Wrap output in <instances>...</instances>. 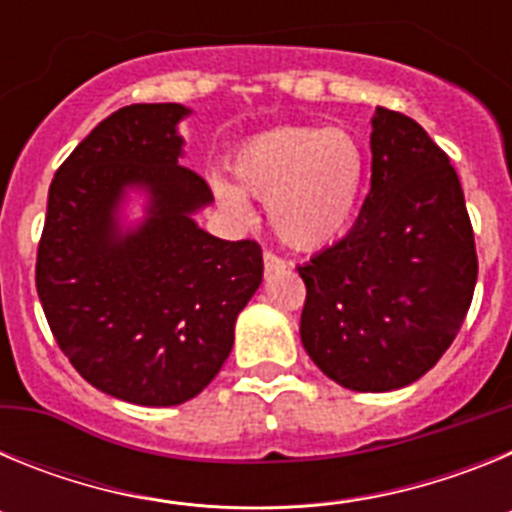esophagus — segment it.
<instances>
[{
  "mask_svg": "<svg viewBox=\"0 0 512 512\" xmlns=\"http://www.w3.org/2000/svg\"><path fill=\"white\" fill-rule=\"evenodd\" d=\"M264 266L266 271H282L287 269V259H282V256L274 251H264Z\"/></svg>",
  "mask_w": 512,
  "mask_h": 512,
  "instance_id": "1",
  "label": "esophagus"
}]
</instances>
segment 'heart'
Wrapping results in <instances>:
<instances>
[{"label": "heart", "mask_w": 512, "mask_h": 512, "mask_svg": "<svg viewBox=\"0 0 512 512\" xmlns=\"http://www.w3.org/2000/svg\"><path fill=\"white\" fill-rule=\"evenodd\" d=\"M246 192L269 200V220L284 243L320 248L346 233L366 182V156L346 130L297 125L248 140L233 158ZM235 215H248L243 197L217 184Z\"/></svg>", "instance_id": "obj_1"}]
</instances>
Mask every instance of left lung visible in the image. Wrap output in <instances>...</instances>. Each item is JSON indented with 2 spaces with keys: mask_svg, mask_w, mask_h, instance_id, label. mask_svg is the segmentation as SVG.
<instances>
[{
  "mask_svg": "<svg viewBox=\"0 0 512 512\" xmlns=\"http://www.w3.org/2000/svg\"><path fill=\"white\" fill-rule=\"evenodd\" d=\"M372 128V189L354 228L297 264L300 338L341 387L390 392L454 343L479 264L449 156L402 112L377 107Z\"/></svg>",
  "mask_w": 512,
  "mask_h": 512,
  "instance_id": "obj_1",
  "label": "left lung"
}]
</instances>
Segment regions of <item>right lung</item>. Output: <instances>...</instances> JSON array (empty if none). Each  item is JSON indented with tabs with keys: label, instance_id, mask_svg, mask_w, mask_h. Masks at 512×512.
<instances>
[{
	"label": "right lung",
	"instance_id": "add662e5",
	"mask_svg": "<svg viewBox=\"0 0 512 512\" xmlns=\"http://www.w3.org/2000/svg\"><path fill=\"white\" fill-rule=\"evenodd\" d=\"M187 112L130 104L99 122L53 176L35 261L45 320L76 372L148 408L182 405L215 379L264 277L259 243L223 241L192 220L212 189L179 164ZM125 186H146L152 207L120 236Z\"/></svg>",
	"mask_w": 512,
	"mask_h": 512
}]
</instances>
